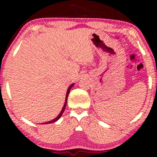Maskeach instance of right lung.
Masks as SVG:
<instances>
[{
	"mask_svg": "<svg viewBox=\"0 0 157 157\" xmlns=\"http://www.w3.org/2000/svg\"><path fill=\"white\" fill-rule=\"evenodd\" d=\"M73 86H74V84L71 85V86H69V88H68V89L67 93H66V102H65V103H64V106H63V109H62V111H61V112L60 113V114H59L58 116H57V117H56L55 119H54V120H52V121H49V122H45V124L52 123V122H56V121H57V120H59V119L60 118V117L62 116V114H63V113L64 111H65V108H66V101H67V100H68V94H69V92H70V89H71V87H72Z\"/></svg>",
	"mask_w": 157,
	"mask_h": 157,
	"instance_id": "add662e5",
	"label": "right lung"
}]
</instances>
